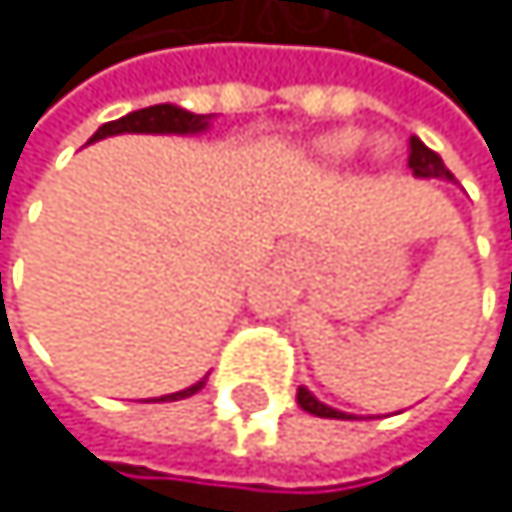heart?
<instances>
[{"instance_id": "obj_1", "label": "heart", "mask_w": 512, "mask_h": 512, "mask_svg": "<svg viewBox=\"0 0 512 512\" xmlns=\"http://www.w3.org/2000/svg\"><path fill=\"white\" fill-rule=\"evenodd\" d=\"M357 143H360L357 133H353V130H341V133H331L321 146H325L328 155H337V159H341V155H350L353 149H357Z\"/></svg>"}]
</instances>
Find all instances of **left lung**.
<instances>
[{"mask_svg":"<svg viewBox=\"0 0 512 512\" xmlns=\"http://www.w3.org/2000/svg\"><path fill=\"white\" fill-rule=\"evenodd\" d=\"M408 168L414 171L417 178H452L440 155H436L433 149H427L417 136L408 139ZM296 401H299V408H302V411H309V414H315V417H337V420H347V414L334 411V408H328V405H321V401H318L309 389H299V392H296Z\"/></svg>","mask_w":512,"mask_h":512,"instance_id":"obj_1","label":"left lung"}]
</instances>
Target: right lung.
<instances>
[{"label": "right lung", "mask_w": 512, "mask_h": 512, "mask_svg": "<svg viewBox=\"0 0 512 512\" xmlns=\"http://www.w3.org/2000/svg\"><path fill=\"white\" fill-rule=\"evenodd\" d=\"M206 120H210V114H191V111H184V107H175V104H152V107H143V111H133L120 120L104 123L88 143H95V139H104V136H117V133H197L206 127ZM200 389H203V382L191 385V389H184V392L165 395L159 401L191 398Z\"/></svg>", "instance_id": "obj_1"}]
</instances>
